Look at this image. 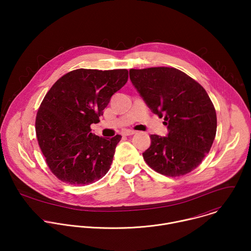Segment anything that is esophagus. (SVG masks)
<instances>
[{
    "mask_svg": "<svg viewBox=\"0 0 251 251\" xmlns=\"http://www.w3.org/2000/svg\"><path fill=\"white\" fill-rule=\"evenodd\" d=\"M137 132L136 131H134V130H125L124 132H123V135L124 136H130V135H134V134H136Z\"/></svg>",
    "mask_w": 251,
    "mask_h": 251,
    "instance_id": "esophagus-1",
    "label": "esophagus"
}]
</instances>
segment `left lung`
<instances>
[{"label":"left lung","mask_w":251,"mask_h":251,"mask_svg":"<svg viewBox=\"0 0 251 251\" xmlns=\"http://www.w3.org/2000/svg\"><path fill=\"white\" fill-rule=\"evenodd\" d=\"M130 79L153 113L168 126L167 137L151 135L143 158L157 173L181 176L209 152L217 133V113L204 88L174 67L130 69Z\"/></svg>","instance_id":"1"}]
</instances>
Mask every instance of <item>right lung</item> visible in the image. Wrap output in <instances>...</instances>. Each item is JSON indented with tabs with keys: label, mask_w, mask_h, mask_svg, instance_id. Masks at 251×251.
I'll list each match as a JSON object with an SVG mask.
<instances>
[{
	"label": "right lung",
	"mask_w": 251,
	"mask_h": 251,
	"mask_svg": "<svg viewBox=\"0 0 251 251\" xmlns=\"http://www.w3.org/2000/svg\"><path fill=\"white\" fill-rule=\"evenodd\" d=\"M128 80L127 69L79 68L48 91L35 117L40 148L51 173L69 185H89L109 171L120 135L105 139L90 125Z\"/></svg>",
	"instance_id": "1"
}]
</instances>
